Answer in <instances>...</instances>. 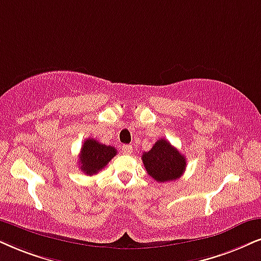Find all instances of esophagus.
<instances>
[{"label":"esophagus","mask_w":261,"mask_h":261,"mask_svg":"<svg viewBox=\"0 0 261 261\" xmlns=\"http://www.w3.org/2000/svg\"><path fill=\"white\" fill-rule=\"evenodd\" d=\"M121 151H123V154H131L133 153V146L131 144H124L123 147H121Z\"/></svg>","instance_id":"34e87169"}]
</instances>
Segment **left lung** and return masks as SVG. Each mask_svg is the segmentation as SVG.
<instances>
[{"instance_id":"obj_1","label":"left lung","mask_w":261,"mask_h":261,"mask_svg":"<svg viewBox=\"0 0 261 261\" xmlns=\"http://www.w3.org/2000/svg\"><path fill=\"white\" fill-rule=\"evenodd\" d=\"M147 173L156 182L164 183L176 180L186 171L187 161L169 141L160 138L155 142L149 151H144L142 155Z\"/></svg>"}]
</instances>
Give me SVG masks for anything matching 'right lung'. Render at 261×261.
<instances>
[{
	"label": "right lung",
	"mask_w": 261,
	"mask_h": 261,
	"mask_svg": "<svg viewBox=\"0 0 261 261\" xmlns=\"http://www.w3.org/2000/svg\"><path fill=\"white\" fill-rule=\"evenodd\" d=\"M117 149L112 146H106L94 138H88L82 146L79 154V167L88 176L96 174L113 159Z\"/></svg>",
	"instance_id": "add662e5"
}]
</instances>
